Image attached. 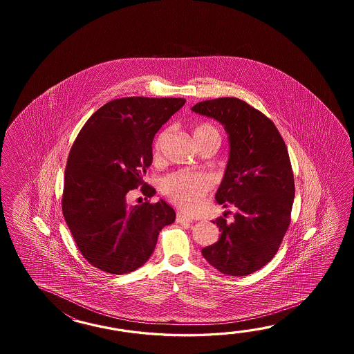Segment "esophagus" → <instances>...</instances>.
<instances>
[{
  "instance_id": "obj_1",
  "label": "esophagus",
  "mask_w": 354,
  "mask_h": 354,
  "mask_svg": "<svg viewBox=\"0 0 354 354\" xmlns=\"http://www.w3.org/2000/svg\"><path fill=\"white\" fill-rule=\"evenodd\" d=\"M176 221H177L178 224H189V223H192V218H189L187 215L178 212V214H177V218H176Z\"/></svg>"
}]
</instances>
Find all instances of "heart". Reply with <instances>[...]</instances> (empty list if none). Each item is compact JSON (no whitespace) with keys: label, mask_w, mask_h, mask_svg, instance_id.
<instances>
[{"label":"heart","mask_w":354,"mask_h":354,"mask_svg":"<svg viewBox=\"0 0 354 354\" xmlns=\"http://www.w3.org/2000/svg\"><path fill=\"white\" fill-rule=\"evenodd\" d=\"M197 145L209 140L211 138H218L216 128L210 124H203L196 127L194 131ZM167 131L159 134L153 147L154 156H159L163 142L166 140ZM212 182L211 178L205 174L198 172H176L167 176L162 180L163 194L176 203L178 207L186 211L198 210L205 201V196L210 191Z\"/></svg>","instance_id":"1"}]
</instances>
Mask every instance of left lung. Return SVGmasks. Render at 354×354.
I'll return each instance as SVG.
<instances>
[{
    "label": "left lung",
    "mask_w": 354,
    "mask_h": 354,
    "mask_svg": "<svg viewBox=\"0 0 354 354\" xmlns=\"http://www.w3.org/2000/svg\"><path fill=\"white\" fill-rule=\"evenodd\" d=\"M194 113L224 125L229 159L215 198L236 207L232 223H212L218 241L203 256L227 276H247L268 263L290 225L295 182L286 144L266 115L239 98L221 97L196 104Z\"/></svg>",
    "instance_id": "8db88e82"
}]
</instances>
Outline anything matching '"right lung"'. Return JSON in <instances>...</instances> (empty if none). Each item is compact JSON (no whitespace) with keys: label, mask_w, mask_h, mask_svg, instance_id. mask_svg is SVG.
I'll list each match as a JSON object with an SVG mask.
<instances>
[{"label":"right lung","mask_w":354,"mask_h":354,"mask_svg":"<svg viewBox=\"0 0 354 354\" xmlns=\"http://www.w3.org/2000/svg\"><path fill=\"white\" fill-rule=\"evenodd\" d=\"M185 98L124 97L100 107L69 151L62 210L82 256L101 271L124 274L142 267L159 232L176 212L163 200L129 205L153 160L156 133L185 105Z\"/></svg>","instance_id":"1"}]
</instances>
